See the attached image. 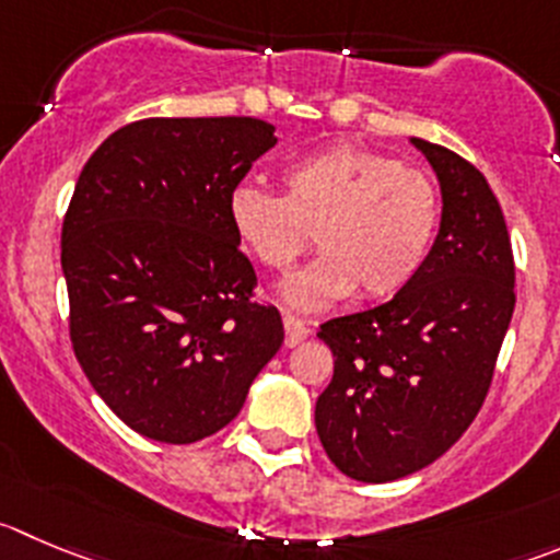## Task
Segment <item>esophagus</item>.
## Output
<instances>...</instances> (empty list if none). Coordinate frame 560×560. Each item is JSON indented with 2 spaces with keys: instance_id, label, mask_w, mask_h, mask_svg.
<instances>
[{
  "instance_id": "1",
  "label": "esophagus",
  "mask_w": 560,
  "mask_h": 560,
  "mask_svg": "<svg viewBox=\"0 0 560 560\" xmlns=\"http://www.w3.org/2000/svg\"><path fill=\"white\" fill-rule=\"evenodd\" d=\"M283 327H285V346H296L307 338V327L302 318L283 313Z\"/></svg>"
}]
</instances>
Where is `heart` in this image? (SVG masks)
<instances>
[{"instance_id":"heart-1","label":"heart","mask_w":560,"mask_h":560,"mask_svg":"<svg viewBox=\"0 0 560 560\" xmlns=\"http://www.w3.org/2000/svg\"><path fill=\"white\" fill-rule=\"evenodd\" d=\"M231 228L255 264L285 271L313 233L318 255L283 283V300L322 311L349 294L387 300L423 269L440 228V191L418 167L335 145L283 170V195L238 186Z\"/></svg>"}]
</instances>
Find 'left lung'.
Listing matches in <instances>:
<instances>
[{"label":"left lung","mask_w":560,"mask_h":560,"mask_svg":"<svg viewBox=\"0 0 560 560\" xmlns=\"http://www.w3.org/2000/svg\"><path fill=\"white\" fill-rule=\"evenodd\" d=\"M443 189L423 269L390 302L329 318L335 357L316 431L343 476L385 483L431 465L476 420L514 313V253L498 197L459 153L412 140Z\"/></svg>","instance_id":"1"}]
</instances>
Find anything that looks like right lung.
<instances>
[{"instance_id":"obj_1","label":"right lung","mask_w":560,"mask_h":560,"mask_svg":"<svg viewBox=\"0 0 560 560\" xmlns=\"http://www.w3.org/2000/svg\"><path fill=\"white\" fill-rule=\"evenodd\" d=\"M275 142L255 117H145L79 175L62 220L73 354L148 440L189 445L225 429L283 346L228 214Z\"/></svg>"}]
</instances>
